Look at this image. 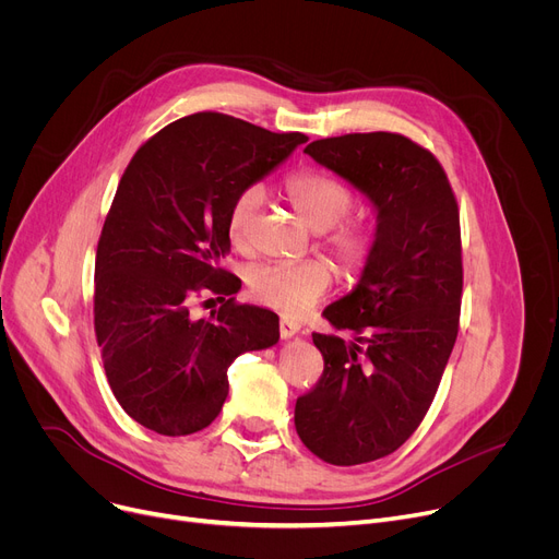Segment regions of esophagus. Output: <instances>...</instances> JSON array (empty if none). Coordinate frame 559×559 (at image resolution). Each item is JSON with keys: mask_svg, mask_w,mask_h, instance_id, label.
<instances>
[{"mask_svg": "<svg viewBox=\"0 0 559 559\" xmlns=\"http://www.w3.org/2000/svg\"><path fill=\"white\" fill-rule=\"evenodd\" d=\"M278 331H281L283 340H289V337H295L301 331V324H299V321H295V319H281L278 321Z\"/></svg>", "mask_w": 559, "mask_h": 559, "instance_id": "1", "label": "esophagus"}]
</instances>
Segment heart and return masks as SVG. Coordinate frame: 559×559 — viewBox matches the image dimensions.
Listing matches in <instances>:
<instances>
[{
  "label": "heart",
  "instance_id": "obj_1",
  "mask_svg": "<svg viewBox=\"0 0 559 559\" xmlns=\"http://www.w3.org/2000/svg\"><path fill=\"white\" fill-rule=\"evenodd\" d=\"M285 190L299 217L317 233L335 228L354 209V192L324 171L306 169L289 176ZM260 201L262 190L258 186H247L233 199L228 211V230L233 242H245L249 224L260 209ZM329 247L344 270L356 272L365 267L373 251V233L358 224L342 226L329 238ZM331 283V267L321 260L270 262L249 272V287L253 297L285 314H304L310 310L326 295Z\"/></svg>",
  "mask_w": 559,
  "mask_h": 559
}]
</instances>
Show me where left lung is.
I'll return each instance as SVG.
<instances>
[{
  "instance_id": "left-lung-1",
  "label": "left lung",
  "mask_w": 559,
  "mask_h": 559,
  "mask_svg": "<svg viewBox=\"0 0 559 559\" xmlns=\"http://www.w3.org/2000/svg\"><path fill=\"white\" fill-rule=\"evenodd\" d=\"M304 152L376 211L358 285L324 310L356 337L312 333L324 373L295 407L301 442L329 464L354 466L394 453L435 399L457 337L460 213L442 165L405 135L348 133Z\"/></svg>"
}]
</instances>
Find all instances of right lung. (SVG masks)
<instances>
[{
	"instance_id": "right-lung-1",
	"label": "right lung",
	"mask_w": 559,
	"mask_h": 559,
	"mask_svg": "<svg viewBox=\"0 0 559 559\" xmlns=\"http://www.w3.org/2000/svg\"><path fill=\"white\" fill-rule=\"evenodd\" d=\"M304 142V133L197 112L131 158L97 245L95 333L108 385L140 426L167 437L211 426L230 362L278 342L272 310L228 299L194 319L190 304L201 289L238 295L240 278L219 267L230 203Z\"/></svg>"
}]
</instances>
